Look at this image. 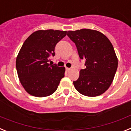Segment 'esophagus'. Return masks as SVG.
<instances>
[{"mask_svg": "<svg viewBox=\"0 0 131 131\" xmlns=\"http://www.w3.org/2000/svg\"><path fill=\"white\" fill-rule=\"evenodd\" d=\"M66 70H67V71H69V70H70V68H68V67H66Z\"/></svg>", "mask_w": 131, "mask_h": 131, "instance_id": "obj_1", "label": "esophagus"}]
</instances>
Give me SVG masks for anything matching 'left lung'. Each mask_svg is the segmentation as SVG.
<instances>
[{"instance_id":"8db88e82","label":"left lung","mask_w":131,"mask_h":131,"mask_svg":"<svg viewBox=\"0 0 131 131\" xmlns=\"http://www.w3.org/2000/svg\"><path fill=\"white\" fill-rule=\"evenodd\" d=\"M67 36L76 45L80 59L85 61L86 69L73 82L75 88L86 96L101 95L109 88L117 69L113 45L106 36L93 29L69 31Z\"/></svg>"}]
</instances>
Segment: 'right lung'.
<instances>
[{
	"instance_id": "right-lung-1",
	"label": "right lung",
	"mask_w": 131,
	"mask_h": 131,
	"mask_svg": "<svg viewBox=\"0 0 131 131\" xmlns=\"http://www.w3.org/2000/svg\"><path fill=\"white\" fill-rule=\"evenodd\" d=\"M67 31L39 30L26 39L16 61L17 72L21 85L28 94L42 97L51 95L64 77L65 68L49 64L50 57L55 55L58 42Z\"/></svg>"
}]
</instances>
